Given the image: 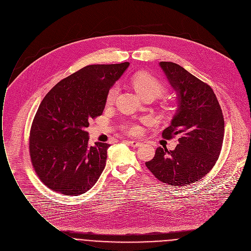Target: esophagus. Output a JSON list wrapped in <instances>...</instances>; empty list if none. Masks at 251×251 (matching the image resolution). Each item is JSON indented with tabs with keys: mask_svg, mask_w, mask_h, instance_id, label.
Segmentation results:
<instances>
[{
	"mask_svg": "<svg viewBox=\"0 0 251 251\" xmlns=\"http://www.w3.org/2000/svg\"><path fill=\"white\" fill-rule=\"evenodd\" d=\"M128 143L130 144V146H131V147H134V148L139 147V146L141 145V142H139V141H135V140H130V141H128Z\"/></svg>",
	"mask_w": 251,
	"mask_h": 251,
	"instance_id": "esophagus-1",
	"label": "esophagus"
}]
</instances>
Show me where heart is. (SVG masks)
Segmentation results:
<instances>
[{
	"mask_svg": "<svg viewBox=\"0 0 251 251\" xmlns=\"http://www.w3.org/2000/svg\"><path fill=\"white\" fill-rule=\"evenodd\" d=\"M131 84L140 97L144 95H152L154 97H158L164 94L166 91L165 85L160 80L145 72H137L133 74L131 77ZM118 92L119 86L117 84L113 85L107 93V102L112 103L117 97ZM131 131H136V128H131Z\"/></svg>",
	"mask_w": 251,
	"mask_h": 251,
	"instance_id": "1",
	"label": "heart"
}]
</instances>
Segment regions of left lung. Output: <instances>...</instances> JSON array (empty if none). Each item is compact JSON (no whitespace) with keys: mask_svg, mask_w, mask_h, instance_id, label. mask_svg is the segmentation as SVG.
<instances>
[{"mask_svg":"<svg viewBox=\"0 0 251 251\" xmlns=\"http://www.w3.org/2000/svg\"><path fill=\"white\" fill-rule=\"evenodd\" d=\"M160 67L176 93V112L163 131L167 139L178 135L174 150L158 147L146 167L160 181L185 186L199 181L214 167L224 138V118L218 100L208 84L173 62Z\"/></svg>","mask_w":251,"mask_h":251,"instance_id":"8db88e82","label":"left lung"}]
</instances>
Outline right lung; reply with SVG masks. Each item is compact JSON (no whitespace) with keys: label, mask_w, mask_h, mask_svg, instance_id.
I'll use <instances>...</instances> for the list:
<instances>
[{"label":"right lung","mask_w":251,"mask_h":251,"mask_svg":"<svg viewBox=\"0 0 251 251\" xmlns=\"http://www.w3.org/2000/svg\"><path fill=\"white\" fill-rule=\"evenodd\" d=\"M128 66H85L55 84L41 102L30 131V157L39 178L52 191L81 195L99 179L110 144L89 146L85 128L103 113L109 89Z\"/></svg>","instance_id":"obj_1"}]
</instances>
